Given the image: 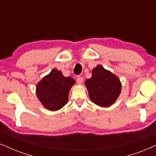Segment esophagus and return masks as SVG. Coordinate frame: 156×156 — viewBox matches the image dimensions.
I'll use <instances>...</instances> for the list:
<instances>
[{
	"label": "esophagus",
	"mask_w": 156,
	"mask_h": 156,
	"mask_svg": "<svg viewBox=\"0 0 156 156\" xmlns=\"http://www.w3.org/2000/svg\"><path fill=\"white\" fill-rule=\"evenodd\" d=\"M83 81V78L81 76H78L77 77V83L78 84H81Z\"/></svg>",
	"instance_id": "34e87169"
}]
</instances>
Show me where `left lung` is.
<instances>
[{
    "instance_id": "left-lung-1",
    "label": "left lung",
    "mask_w": 156,
    "mask_h": 156,
    "mask_svg": "<svg viewBox=\"0 0 156 156\" xmlns=\"http://www.w3.org/2000/svg\"><path fill=\"white\" fill-rule=\"evenodd\" d=\"M90 101L101 107H109L121 93L122 84L117 76L98 65L92 70V77L85 81Z\"/></svg>"
}]
</instances>
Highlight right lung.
I'll list each match as a JSON object with an SVG mask.
<instances>
[{
	"instance_id": "right-lung-1",
	"label": "right lung",
	"mask_w": 156,
	"mask_h": 156,
	"mask_svg": "<svg viewBox=\"0 0 156 156\" xmlns=\"http://www.w3.org/2000/svg\"><path fill=\"white\" fill-rule=\"evenodd\" d=\"M75 83L71 77H65L60 70L53 69L38 83L36 95L45 108L58 111L68 103L70 90Z\"/></svg>"
}]
</instances>
